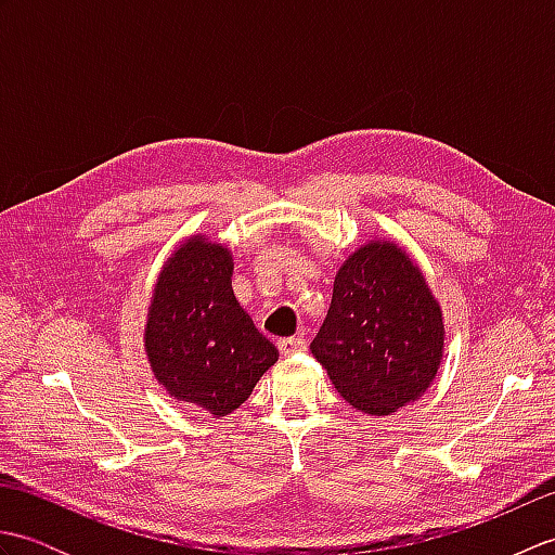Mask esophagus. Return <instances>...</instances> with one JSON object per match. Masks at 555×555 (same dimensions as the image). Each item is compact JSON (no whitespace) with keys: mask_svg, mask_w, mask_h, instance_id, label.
<instances>
[{"mask_svg":"<svg viewBox=\"0 0 555 555\" xmlns=\"http://www.w3.org/2000/svg\"><path fill=\"white\" fill-rule=\"evenodd\" d=\"M305 346H308V344H305V336L302 334L279 340V350L284 352V356H293V352H300V350H305Z\"/></svg>","mask_w":555,"mask_h":555,"instance_id":"obj_1","label":"esophagus"}]
</instances>
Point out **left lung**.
Masks as SVG:
<instances>
[{
    "instance_id": "1",
    "label": "left lung",
    "mask_w": 555,
    "mask_h": 555,
    "mask_svg": "<svg viewBox=\"0 0 555 555\" xmlns=\"http://www.w3.org/2000/svg\"><path fill=\"white\" fill-rule=\"evenodd\" d=\"M310 350L367 415H391L427 391L443 358V317L405 250L372 241L346 259Z\"/></svg>"
}]
</instances>
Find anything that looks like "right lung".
Returning a JSON list of instances; mask_svg holds the SVG:
<instances>
[{
	"label": "right lung",
	"mask_w": 555,
	"mask_h": 555,
	"mask_svg": "<svg viewBox=\"0 0 555 555\" xmlns=\"http://www.w3.org/2000/svg\"><path fill=\"white\" fill-rule=\"evenodd\" d=\"M231 253L195 235L164 264L152 293L145 350L176 400L223 417L243 405L279 350L231 288Z\"/></svg>",
	"instance_id": "right-lung-1"
}]
</instances>
